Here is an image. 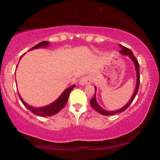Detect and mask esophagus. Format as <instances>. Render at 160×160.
I'll use <instances>...</instances> for the list:
<instances>
[{
	"label": "esophagus",
	"instance_id": "obj_1",
	"mask_svg": "<svg viewBox=\"0 0 160 160\" xmlns=\"http://www.w3.org/2000/svg\"><path fill=\"white\" fill-rule=\"evenodd\" d=\"M93 82V77L92 76L88 75V76H85V77H82L80 80V84L81 85H87V84H90Z\"/></svg>",
	"mask_w": 160,
	"mask_h": 160
}]
</instances>
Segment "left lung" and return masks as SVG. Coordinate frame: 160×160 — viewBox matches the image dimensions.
Returning a JSON list of instances; mask_svg holds the SVG:
<instances>
[{
	"mask_svg": "<svg viewBox=\"0 0 160 160\" xmlns=\"http://www.w3.org/2000/svg\"><path fill=\"white\" fill-rule=\"evenodd\" d=\"M121 47V51L120 53H122V54L124 55H127V56H129V58H131V60H132V62H133L134 63H135V67H136V70H137V87H136V90H135V92L133 93V95H132V98H131V100H129L128 102V103L127 104V105L124 106L122 108L120 109V110H115V111H107L105 110H103V109L101 108V107L99 106V104L97 103V100H96V98H95V95L93 96V98L90 100V105H91V107H93L95 110H97V112H100V114H102V115H105V116H110V115H113V114H116V113H118V112H123L124 110H127V108L129 107V106L130 105L131 103H132V102L133 101V100L135 99L136 97V95H137V92H138V90H139V82H140V80H139V77H140V75H139V63H138V60H137V58H135V56L133 55V53H132V52L129 49V48H126V47L124 46H122V45H120ZM95 92H96V87H95Z\"/></svg>",
	"mask_w": 160,
	"mask_h": 160,
	"instance_id": "obj_1",
	"label": "left lung"
}]
</instances>
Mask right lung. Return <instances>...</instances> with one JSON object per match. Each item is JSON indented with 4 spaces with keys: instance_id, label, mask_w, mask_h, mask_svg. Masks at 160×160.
<instances>
[{
    "instance_id": "add662e5",
    "label": "right lung",
    "mask_w": 160,
    "mask_h": 160,
    "mask_svg": "<svg viewBox=\"0 0 160 160\" xmlns=\"http://www.w3.org/2000/svg\"><path fill=\"white\" fill-rule=\"evenodd\" d=\"M48 44H49V43H48V41L40 42V43H38L36 46L32 48L31 50L36 49V48H41V47L48 46ZM74 87L75 85H73L71 86V87H68L67 90H64V92L61 94V96H60L54 102L47 106V107H40V108H35V107H31V106L28 105V103H26V102L23 101V99L21 98V96L19 95V93H18V95H19L20 99H21V102H23V105L25 106V107H26L27 109H28L31 112H33V114H36V115L40 116V117H50V116H53L54 115V114L58 113L59 111L61 110L62 109H63V107L66 105L67 100H68V97L69 95H70V91H71Z\"/></svg>"
}]
</instances>
